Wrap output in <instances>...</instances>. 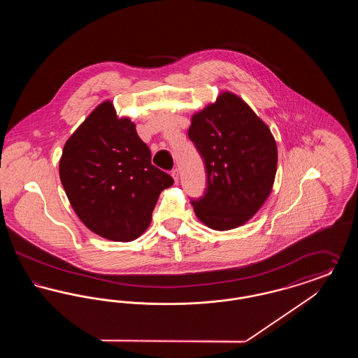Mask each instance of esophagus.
Wrapping results in <instances>:
<instances>
[{
    "instance_id": "obj_1",
    "label": "esophagus",
    "mask_w": 358,
    "mask_h": 358,
    "mask_svg": "<svg viewBox=\"0 0 358 358\" xmlns=\"http://www.w3.org/2000/svg\"><path fill=\"white\" fill-rule=\"evenodd\" d=\"M171 177L174 178V182L177 184L178 182V171L177 169H173V171H171Z\"/></svg>"
}]
</instances>
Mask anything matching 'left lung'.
Returning <instances> with one entry per match:
<instances>
[{
    "instance_id": "8db88e82",
    "label": "left lung",
    "mask_w": 358,
    "mask_h": 358,
    "mask_svg": "<svg viewBox=\"0 0 358 358\" xmlns=\"http://www.w3.org/2000/svg\"><path fill=\"white\" fill-rule=\"evenodd\" d=\"M187 134L206 169L205 196L192 201L197 219L215 231L244 225L273 192L278 148L270 127L238 95L222 91L192 115Z\"/></svg>"
}]
</instances>
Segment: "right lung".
Segmentation results:
<instances>
[{"label": "right lung", "mask_w": 358, "mask_h": 358, "mask_svg": "<svg viewBox=\"0 0 358 358\" xmlns=\"http://www.w3.org/2000/svg\"><path fill=\"white\" fill-rule=\"evenodd\" d=\"M60 181L80 222L113 241H133L150 225L161 192L173 185L152 165L136 123L111 101L98 104L69 136L59 161Z\"/></svg>", "instance_id": "obj_1"}]
</instances>
